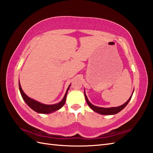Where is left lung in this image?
Returning a JSON list of instances; mask_svg holds the SVG:
<instances>
[{
  "label": "left lung",
  "instance_id": "obj_1",
  "mask_svg": "<svg viewBox=\"0 0 153 153\" xmlns=\"http://www.w3.org/2000/svg\"><path fill=\"white\" fill-rule=\"evenodd\" d=\"M133 93H134V91L132 93V95L131 97H129V99L127 100V101L123 104V105L120 106H117V107H110V108H103V107H99V106H97L92 105L91 103L89 102V100H88V98L87 97V95L85 94V91H84V95H85V100L86 102L87 103V105H89V106L91 108L93 111L96 112L97 113H99L100 114H102V115H114L120 112L121 110H122L123 108L128 105V102L130 101V100L131 99V97L133 95Z\"/></svg>",
  "mask_w": 153,
  "mask_h": 153
}]
</instances>
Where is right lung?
<instances>
[{"label":"right lung","mask_w":153,"mask_h":153,"mask_svg":"<svg viewBox=\"0 0 153 153\" xmlns=\"http://www.w3.org/2000/svg\"><path fill=\"white\" fill-rule=\"evenodd\" d=\"M70 85H71V84L69 86H68V89L66 90V93H65L64 98L60 102L54 104V105H45V104L39 102L33 99L30 98L28 96L25 95V93L23 91L21 85H20V83H19V91H20L21 95L23 99H24L25 103H26L27 105L30 106L32 110H33L34 111H35L37 113H39V114H50V113L54 112L55 111H56V110H58L59 109H60L62 107L64 106L65 102H66L68 91L70 89Z\"/></svg>","instance_id":"add662e5"}]
</instances>
